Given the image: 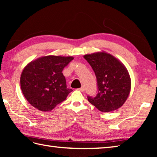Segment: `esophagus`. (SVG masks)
Masks as SVG:
<instances>
[{
  "label": "esophagus",
  "instance_id": "34e87169",
  "mask_svg": "<svg viewBox=\"0 0 157 157\" xmlns=\"http://www.w3.org/2000/svg\"><path fill=\"white\" fill-rule=\"evenodd\" d=\"M79 90L81 91V92H84L85 90V88L84 86H82V87H81L80 88H79Z\"/></svg>",
  "mask_w": 157,
  "mask_h": 157
}]
</instances>
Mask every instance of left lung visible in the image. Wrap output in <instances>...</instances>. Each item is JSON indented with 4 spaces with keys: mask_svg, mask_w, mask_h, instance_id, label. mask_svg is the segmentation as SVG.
Segmentation results:
<instances>
[{
    "mask_svg": "<svg viewBox=\"0 0 157 157\" xmlns=\"http://www.w3.org/2000/svg\"><path fill=\"white\" fill-rule=\"evenodd\" d=\"M84 58L94 70L98 86L94 98L88 101L101 112H111L124 104L131 90V78L125 66L105 51L85 55Z\"/></svg>",
    "mask_w": 157,
    "mask_h": 157,
    "instance_id": "left-lung-1",
    "label": "left lung"
}]
</instances>
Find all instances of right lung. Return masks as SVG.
Returning a JSON list of instances; mask_svg holds the SVG:
<instances>
[{
	"label": "right lung",
	"instance_id": "right-lung-1",
	"mask_svg": "<svg viewBox=\"0 0 157 157\" xmlns=\"http://www.w3.org/2000/svg\"><path fill=\"white\" fill-rule=\"evenodd\" d=\"M73 59L71 56L48 55L26 65L21 73L20 84L29 104L46 112L65 101L72 89L67 88L62 71Z\"/></svg>",
	"mask_w": 157,
	"mask_h": 157
}]
</instances>
